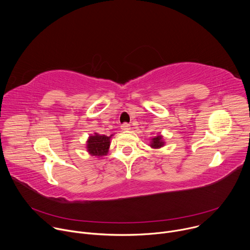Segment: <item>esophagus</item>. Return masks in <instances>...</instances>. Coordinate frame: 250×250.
Wrapping results in <instances>:
<instances>
[{"instance_id": "1", "label": "esophagus", "mask_w": 250, "mask_h": 250, "mask_svg": "<svg viewBox=\"0 0 250 250\" xmlns=\"http://www.w3.org/2000/svg\"><path fill=\"white\" fill-rule=\"evenodd\" d=\"M121 128H122L123 130H128V129L130 128V125H129V124H127V123H124V124L121 125Z\"/></svg>"}]
</instances>
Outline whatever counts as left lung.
Segmentation results:
<instances>
[{
  "label": "left lung",
  "instance_id": "obj_1",
  "mask_svg": "<svg viewBox=\"0 0 250 250\" xmlns=\"http://www.w3.org/2000/svg\"><path fill=\"white\" fill-rule=\"evenodd\" d=\"M163 146H164V142L162 140V136L161 135H158V136L152 138L151 145H150L151 147H153V148H160Z\"/></svg>",
  "mask_w": 250,
  "mask_h": 250
}]
</instances>
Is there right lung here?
Returning <instances> with one entry per match:
<instances>
[{
  "label": "right lung",
  "instance_id": "obj_1",
  "mask_svg": "<svg viewBox=\"0 0 250 250\" xmlns=\"http://www.w3.org/2000/svg\"><path fill=\"white\" fill-rule=\"evenodd\" d=\"M112 135H100L95 133V135L90 136L87 142V149L91 155L102 157L105 155L109 150L110 146V138Z\"/></svg>",
  "mask_w": 250,
  "mask_h": 250
}]
</instances>
